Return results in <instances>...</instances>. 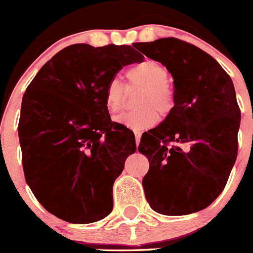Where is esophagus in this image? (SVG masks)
<instances>
[{
    "instance_id": "1",
    "label": "esophagus",
    "mask_w": 253,
    "mask_h": 253,
    "mask_svg": "<svg viewBox=\"0 0 253 253\" xmlns=\"http://www.w3.org/2000/svg\"><path fill=\"white\" fill-rule=\"evenodd\" d=\"M134 135H135V143H137V146H138L140 142V137H142V134H140V131H134Z\"/></svg>"
}]
</instances>
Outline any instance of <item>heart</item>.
<instances>
[{"mask_svg":"<svg viewBox=\"0 0 253 253\" xmlns=\"http://www.w3.org/2000/svg\"><path fill=\"white\" fill-rule=\"evenodd\" d=\"M169 71L162 63L153 59H144L126 71L128 87H140L137 106L139 109L116 116L119 124L135 131L153 126L158 122V114L166 118L175 107L176 95L169 81ZM126 90L118 77L106 84L104 104L110 114H118L123 109Z\"/></svg>","mask_w":253,"mask_h":253,"instance_id":"heart-1","label":"heart"}]
</instances>
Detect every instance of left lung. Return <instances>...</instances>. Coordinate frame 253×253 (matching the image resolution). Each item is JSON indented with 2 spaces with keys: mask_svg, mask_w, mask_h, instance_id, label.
Returning <instances> with one entry per match:
<instances>
[{
  "mask_svg": "<svg viewBox=\"0 0 253 253\" xmlns=\"http://www.w3.org/2000/svg\"><path fill=\"white\" fill-rule=\"evenodd\" d=\"M137 49L166 66L176 95L173 110L138 147L149 161L147 202L165 215L195 213L220 195L236 162L241 110L233 82L211 55L184 40L163 38Z\"/></svg>",
  "mask_w": 253,
  "mask_h": 253,
  "instance_id": "left-lung-1",
  "label": "left lung"
}]
</instances>
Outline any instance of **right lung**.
<instances>
[{
  "label": "right lung",
  "mask_w": 253,
  "mask_h": 253,
  "mask_svg": "<svg viewBox=\"0 0 253 253\" xmlns=\"http://www.w3.org/2000/svg\"><path fill=\"white\" fill-rule=\"evenodd\" d=\"M142 59L129 45L73 44L26 88L17 128L24 175L57 218L87 224L111 213L114 181L137 147L129 129L111 122L105 87L123 67Z\"/></svg>",
  "instance_id": "1"
}]
</instances>
